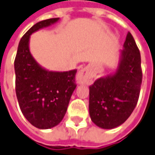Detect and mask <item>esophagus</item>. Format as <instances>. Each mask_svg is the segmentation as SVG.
I'll use <instances>...</instances> for the list:
<instances>
[{"mask_svg":"<svg viewBox=\"0 0 155 155\" xmlns=\"http://www.w3.org/2000/svg\"><path fill=\"white\" fill-rule=\"evenodd\" d=\"M91 75L90 73V70L88 68H84L79 70L76 76V81L79 84H85L88 83L89 81L91 80Z\"/></svg>","mask_w":155,"mask_h":155,"instance_id":"1","label":"esophagus"}]
</instances>
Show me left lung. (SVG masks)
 I'll use <instances>...</instances> for the list:
<instances>
[{"label":"left lung","instance_id":"left-lung-1","mask_svg":"<svg viewBox=\"0 0 155 155\" xmlns=\"http://www.w3.org/2000/svg\"><path fill=\"white\" fill-rule=\"evenodd\" d=\"M142 79L140 51L128 32L115 72L89 87V114L96 126L113 129L126 121L137 104Z\"/></svg>","mask_w":155,"mask_h":155}]
</instances>
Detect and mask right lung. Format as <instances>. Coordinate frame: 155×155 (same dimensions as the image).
I'll list each match as a JSON object with an SVG mask.
<instances>
[{
    "mask_svg": "<svg viewBox=\"0 0 155 155\" xmlns=\"http://www.w3.org/2000/svg\"><path fill=\"white\" fill-rule=\"evenodd\" d=\"M58 20L59 18L42 20L33 25L20 40L14 61L20 109L27 120L39 129H50L62 121L76 87L77 69L49 71L38 64L29 51L30 35Z\"/></svg>",
    "mask_w": 155,
    "mask_h": 155,
    "instance_id": "right-lung-1",
    "label": "right lung"
}]
</instances>
